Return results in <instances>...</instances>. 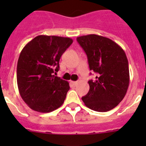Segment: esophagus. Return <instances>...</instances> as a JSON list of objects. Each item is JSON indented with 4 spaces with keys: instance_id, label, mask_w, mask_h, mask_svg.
<instances>
[{
    "instance_id": "esophagus-1",
    "label": "esophagus",
    "mask_w": 146,
    "mask_h": 146,
    "mask_svg": "<svg viewBox=\"0 0 146 146\" xmlns=\"http://www.w3.org/2000/svg\"><path fill=\"white\" fill-rule=\"evenodd\" d=\"M72 83L74 85V86H77V83H78V82H77V81H72Z\"/></svg>"
}]
</instances>
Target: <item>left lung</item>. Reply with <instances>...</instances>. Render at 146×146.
<instances>
[{"mask_svg": "<svg viewBox=\"0 0 146 146\" xmlns=\"http://www.w3.org/2000/svg\"><path fill=\"white\" fill-rule=\"evenodd\" d=\"M77 41L87 55L90 69L97 74L95 80L88 81L90 89L82 102L95 111H109L123 100L129 84L126 53L113 40L99 35L82 36Z\"/></svg>", "mask_w": 146, "mask_h": 146, "instance_id": "left-lung-1", "label": "left lung"}]
</instances>
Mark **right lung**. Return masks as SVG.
<instances>
[{"mask_svg": "<svg viewBox=\"0 0 146 146\" xmlns=\"http://www.w3.org/2000/svg\"><path fill=\"white\" fill-rule=\"evenodd\" d=\"M72 42L69 37L39 35L22 50L17 68L18 89L23 101L35 111L50 113L64 103L69 84L54 73Z\"/></svg>", "mask_w": 146, "mask_h": 146, "instance_id": "add662e5", "label": "right lung"}]
</instances>
